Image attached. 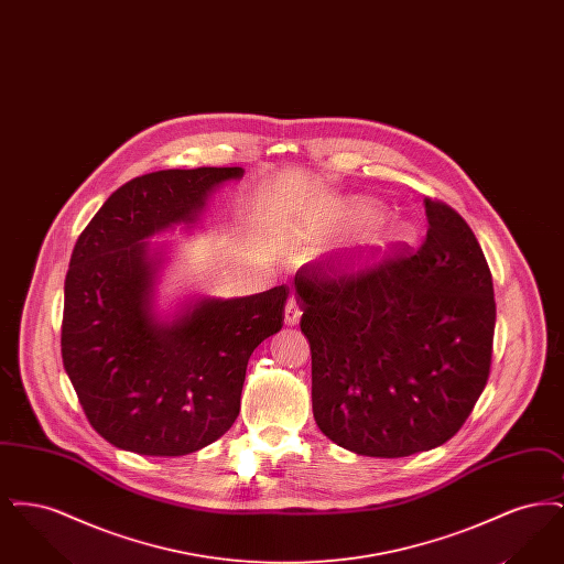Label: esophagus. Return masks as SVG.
Instances as JSON below:
<instances>
[{"instance_id":"obj_1","label":"esophagus","mask_w":564,"mask_h":564,"mask_svg":"<svg viewBox=\"0 0 564 564\" xmlns=\"http://www.w3.org/2000/svg\"><path fill=\"white\" fill-rule=\"evenodd\" d=\"M300 317H302V311H300V304L295 302L294 297H290L288 300V304H285V325H297L300 322Z\"/></svg>"}]
</instances>
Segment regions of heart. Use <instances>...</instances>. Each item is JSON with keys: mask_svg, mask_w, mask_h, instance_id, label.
<instances>
[{"mask_svg": "<svg viewBox=\"0 0 564 564\" xmlns=\"http://www.w3.org/2000/svg\"><path fill=\"white\" fill-rule=\"evenodd\" d=\"M349 212L352 221L361 224V226L375 224L382 215V209L372 200H352ZM410 237H412V230L403 221L376 224L361 235V239L357 241L355 249L347 256L343 269L349 274L368 272V270L375 269L376 264H380L395 247H400L402 242L408 241Z\"/></svg>", "mask_w": 564, "mask_h": 564, "instance_id": "1", "label": "heart"}]
</instances>
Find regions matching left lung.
<instances>
[{
	"label": "left lung",
	"mask_w": 564,
	"mask_h": 564,
	"mask_svg": "<svg viewBox=\"0 0 564 564\" xmlns=\"http://www.w3.org/2000/svg\"><path fill=\"white\" fill-rule=\"evenodd\" d=\"M425 214L427 237L414 253L361 274L317 262L295 276L313 414L355 455L442 446L490 375L497 306L482 247L453 207L425 198Z\"/></svg>",
	"instance_id": "left-lung-1"
}]
</instances>
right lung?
<instances>
[{
  "label": "right lung",
  "mask_w": 564,
  "mask_h": 564,
  "mask_svg": "<svg viewBox=\"0 0 564 564\" xmlns=\"http://www.w3.org/2000/svg\"><path fill=\"white\" fill-rule=\"evenodd\" d=\"M241 166L169 169L116 189L82 230L65 276L63 366L104 440L137 455L209 446L241 410L247 361L283 327L285 285L198 297L173 319L154 308L161 247L150 237L194 224Z\"/></svg>",
  "instance_id": "obj_1"
}]
</instances>
